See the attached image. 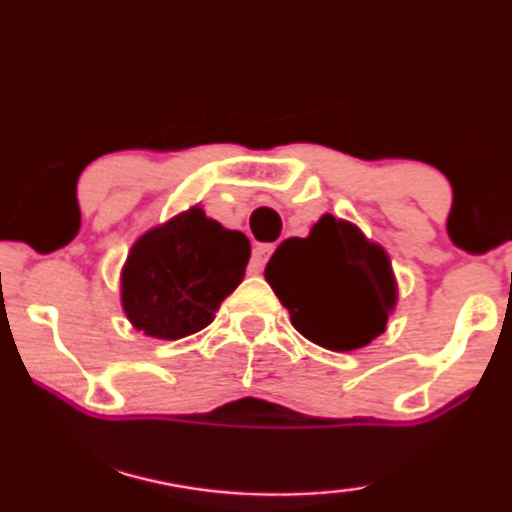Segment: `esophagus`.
Listing matches in <instances>:
<instances>
[{"label":"esophagus","instance_id":"obj_1","mask_svg":"<svg viewBox=\"0 0 512 512\" xmlns=\"http://www.w3.org/2000/svg\"><path fill=\"white\" fill-rule=\"evenodd\" d=\"M272 251H275L272 244H258L254 254H251V268H254V272H261L265 268V263H268V258L272 256Z\"/></svg>","mask_w":512,"mask_h":512}]
</instances>
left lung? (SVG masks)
<instances>
[{"label":"left lung","mask_w":512,"mask_h":512,"mask_svg":"<svg viewBox=\"0 0 512 512\" xmlns=\"http://www.w3.org/2000/svg\"><path fill=\"white\" fill-rule=\"evenodd\" d=\"M265 280L296 331L336 353L381 336L397 305L388 251L355 223L331 214L308 237L284 240L265 265Z\"/></svg>","instance_id":"left-lung-1"}]
</instances>
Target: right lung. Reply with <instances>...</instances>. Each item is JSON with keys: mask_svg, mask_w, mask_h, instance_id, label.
<instances>
[{"mask_svg": "<svg viewBox=\"0 0 512 512\" xmlns=\"http://www.w3.org/2000/svg\"><path fill=\"white\" fill-rule=\"evenodd\" d=\"M249 254L247 235L223 228L199 204L145 230L119 277L126 320L162 341L197 334L244 280Z\"/></svg>", "mask_w": 512, "mask_h": 512, "instance_id": "right-lung-1", "label": "right lung"}]
</instances>
